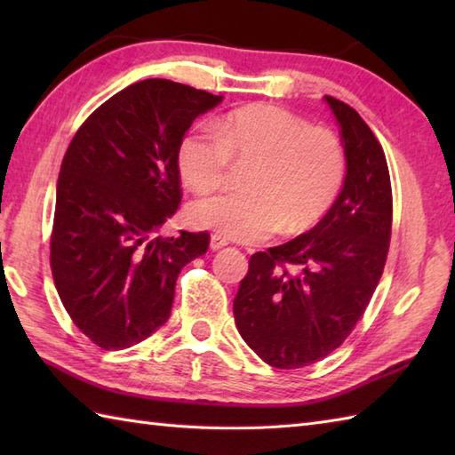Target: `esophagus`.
<instances>
[{"label": "esophagus", "instance_id": "esophagus-1", "mask_svg": "<svg viewBox=\"0 0 455 455\" xmlns=\"http://www.w3.org/2000/svg\"><path fill=\"white\" fill-rule=\"evenodd\" d=\"M228 244V240L225 238V236H220V235H212L211 236V250H220V248H225Z\"/></svg>", "mask_w": 455, "mask_h": 455}]
</instances>
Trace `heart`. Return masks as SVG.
<instances>
[{"mask_svg": "<svg viewBox=\"0 0 455 455\" xmlns=\"http://www.w3.org/2000/svg\"><path fill=\"white\" fill-rule=\"evenodd\" d=\"M235 160H256L246 191L193 203V227L240 243H264L285 230L313 228L338 199L346 178L340 139L326 129L274 105H252L215 124L197 123L178 147V168L186 186L219 191Z\"/></svg>", "mask_w": 455, "mask_h": 455, "instance_id": "heart-1", "label": "heart"}]
</instances>
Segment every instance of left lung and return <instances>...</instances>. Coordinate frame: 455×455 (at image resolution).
Segmentation results:
<instances>
[{
	"instance_id": "obj_1",
	"label": "left lung",
	"mask_w": 455,
	"mask_h": 455,
	"mask_svg": "<svg viewBox=\"0 0 455 455\" xmlns=\"http://www.w3.org/2000/svg\"><path fill=\"white\" fill-rule=\"evenodd\" d=\"M340 124L346 178L308 233L250 258L235 297L240 336L266 363L297 370L340 346L379 283L393 196L385 152L350 105L324 95Z\"/></svg>"
}]
</instances>
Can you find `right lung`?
Returning a JSON list of instances; mask_svg holds the SVG:
<instances>
[{
    "mask_svg": "<svg viewBox=\"0 0 455 455\" xmlns=\"http://www.w3.org/2000/svg\"><path fill=\"white\" fill-rule=\"evenodd\" d=\"M222 95L142 80L100 105L68 147L56 186L51 267L74 324L124 350L168 321L181 267L209 233L158 236L181 201L178 147Z\"/></svg>",
    "mask_w": 455,
    "mask_h": 455,
    "instance_id": "obj_1",
    "label": "right lung"
}]
</instances>
